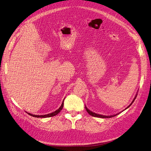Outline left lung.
<instances>
[{
	"label": "left lung",
	"mask_w": 151,
	"mask_h": 151,
	"mask_svg": "<svg viewBox=\"0 0 151 151\" xmlns=\"http://www.w3.org/2000/svg\"><path fill=\"white\" fill-rule=\"evenodd\" d=\"M136 96H137V94H136V96H135V97L134 98V99L133 100V101H132V102L131 103L129 106L124 109V110H126V109H127L128 107H129L131 106H132V104L133 103V102L134 101V100H135V99H136ZM85 109H86V111L88 112V113L90 115H91V116H95V117H99V118H103V119H107V118H112V117H114V116H116V115H117L118 114H115V115H109V116H106V115H100V114H96V113H94V112H92V111H91V110H89L86 106H85Z\"/></svg>",
	"instance_id": "left-lung-1"
}]
</instances>
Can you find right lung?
Segmentation results:
<instances>
[{
  "mask_svg": "<svg viewBox=\"0 0 151 151\" xmlns=\"http://www.w3.org/2000/svg\"><path fill=\"white\" fill-rule=\"evenodd\" d=\"M64 99H63V102H62V105H61V106L60 107V108L58 109H57V110H55V112H52V113H50V114H47V115H32V114H30V113H28V115H31V116H34V117H36V118H47V117H51V116H55V115H57L58 113H59L60 111L62 110V109H63V101H64Z\"/></svg>",
  "mask_w": 151,
  "mask_h": 151,
  "instance_id": "add662e5",
  "label": "right lung"
}]
</instances>
